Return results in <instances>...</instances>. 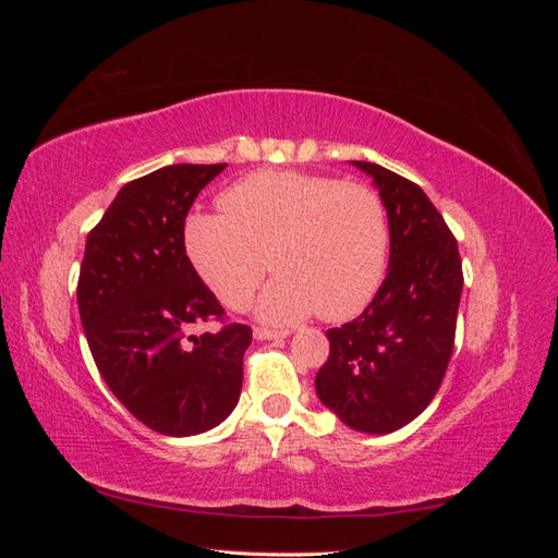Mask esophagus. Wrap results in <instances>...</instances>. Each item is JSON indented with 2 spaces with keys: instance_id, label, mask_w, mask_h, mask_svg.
Instances as JSON below:
<instances>
[{
  "instance_id": "esophagus-1",
  "label": "esophagus",
  "mask_w": 558,
  "mask_h": 558,
  "mask_svg": "<svg viewBox=\"0 0 558 558\" xmlns=\"http://www.w3.org/2000/svg\"><path fill=\"white\" fill-rule=\"evenodd\" d=\"M253 335H256V340H283L286 335V330H269V328H253Z\"/></svg>"
}]
</instances>
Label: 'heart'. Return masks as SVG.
I'll return each mask as SVG.
<instances>
[{
	"label": "heart",
	"mask_w": 558,
	"mask_h": 558,
	"mask_svg": "<svg viewBox=\"0 0 558 558\" xmlns=\"http://www.w3.org/2000/svg\"><path fill=\"white\" fill-rule=\"evenodd\" d=\"M226 214L193 211L183 246L211 293L246 307L269 267L277 277L258 312L269 324L310 314H361L386 277L391 226L381 197L361 183L302 172H258L221 195Z\"/></svg>",
	"instance_id": "1"
}]
</instances>
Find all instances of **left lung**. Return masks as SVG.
I'll return each mask as SVG.
<instances>
[{
    "mask_svg": "<svg viewBox=\"0 0 558 558\" xmlns=\"http://www.w3.org/2000/svg\"><path fill=\"white\" fill-rule=\"evenodd\" d=\"M351 165L379 189L391 258L365 312L326 332L330 356L316 393L349 428L386 435L424 412L445 379L463 269L456 238L416 183L375 162Z\"/></svg>",
    "mask_w": 558,
    "mask_h": 558,
    "instance_id": "obj_1",
    "label": "left lung"
}]
</instances>
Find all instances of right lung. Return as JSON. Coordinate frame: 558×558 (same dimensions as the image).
Instances as JSON below:
<instances>
[{
  "label": "right lung",
  "instance_id": "right-lung-1",
  "mask_svg": "<svg viewBox=\"0 0 558 558\" xmlns=\"http://www.w3.org/2000/svg\"><path fill=\"white\" fill-rule=\"evenodd\" d=\"M226 167L167 165L125 183L81 263L76 300L99 375L134 418L172 437L211 430L242 391L251 328L189 335L226 314L183 246L197 193Z\"/></svg>",
  "mask_w": 558,
  "mask_h": 558
}]
</instances>
